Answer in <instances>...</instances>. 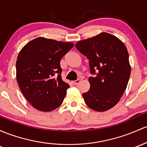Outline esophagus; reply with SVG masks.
Segmentation results:
<instances>
[{"instance_id":"esophagus-1","label":"esophagus","mask_w":147,"mask_h":147,"mask_svg":"<svg viewBox=\"0 0 147 147\" xmlns=\"http://www.w3.org/2000/svg\"><path fill=\"white\" fill-rule=\"evenodd\" d=\"M80 82V79H77L76 80H74V81H73V83L74 85H78Z\"/></svg>"}]
</instances>
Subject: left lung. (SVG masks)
<instances>
[{
  "instance_id": "8db88e82",
  "label": "left lung",
  "mask_w": 147,
  "mask_h": 147,
  "mask_svg": "<svg viewBox=\"0 0 147 147\" xmlns=\"http://www.w3.org/2000/svg\"><path fill=\"white\" fill-rule=\"evenodd\" d=\"M77 50L89 59L90 88L83 93L85 102L96 111L114 107L123 94L130 76L129 55L124 43L108 33L80 40ZM97 73H96V71Z\"/></svg>"
}]
</instances>
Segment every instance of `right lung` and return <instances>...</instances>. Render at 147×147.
I'll use <instances>...</instances> for the list:
<instances>
[{"instance_id": "right-lung-1", "label": "right lung", "mask_w": 147, "mask_h": 147, "mask_svg": "<svg viewBox=\"0 0 147 147\" xmlns=\"http://www.w3.org/2000/svg\"><path fill=\"white\" fill-rule=\"evenodd\" d=\"M74 45L39 37L20 50L16 62L17 83L37 110L51 111L62 103L69 85L61 78L60 60Z\"/></svg>"}]
</instances>
